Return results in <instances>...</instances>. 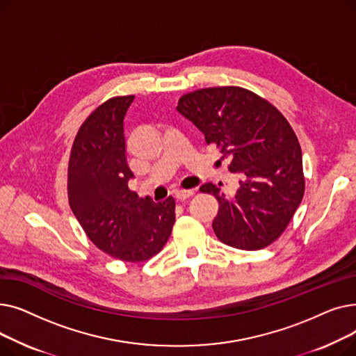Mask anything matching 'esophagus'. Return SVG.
Segmentation results:
<instances>
[{
  "label": "esophagus",
  "instance_id": "1",
  "mask_svg": "<svg viewBox=\"0 0 356 356\" xmlns=\"http://www.w3.org/2000/svg\"><path fill=\"white\" fill-rule=\"evenodd\" d=\"M193 193H195L193 191H176L175 196L179 200H186V199H189L191 196H193Z\"/></svg>",
  "mask_w": 356,
  "mask_h": 356
}]
</instances>
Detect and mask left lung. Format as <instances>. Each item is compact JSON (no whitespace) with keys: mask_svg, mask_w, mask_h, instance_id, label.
<instances>
[{"mask_svg":"<svg viewBox=\"0 0 356 356\" xmlns=\"http://www.w3.org/2000/svg\"><path fill=\"white\" fill-rule=\"evenodd\" d=\"M177 111L241 179L232 196L212 183L200 188L219 203L212 222L218 239L245 251L273 244L305 195L302 148L289 121L267 99L239 86L189 92L179 99Z\"/></svg>","mask_w":356,"mask_h":356,"instance_id":"1","label":"left lung"}]
</instances>
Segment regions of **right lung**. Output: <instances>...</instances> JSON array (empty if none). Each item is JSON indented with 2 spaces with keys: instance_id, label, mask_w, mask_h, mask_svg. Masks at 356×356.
Instances as JSON below:
<instances>
[{
  "instance_id": "right-lung-1",
  "label": "right lung",
  "mask_w": 356,
  "mask_h": 356,
  "mask_svg": "<svg viewBox=\"0 0 356 356\" xmlns=\"http://www.w3.org/2000/svg\"><path fill=\"white\" fill-rule=\"evenodd\" d=\"M134 95L99 105L74 137L67 167L70 209L88 238L108 255L141 263L159 254L172 234L176 203H154L128 188L124 117Z\"/></svg>"
}]
</instances>
